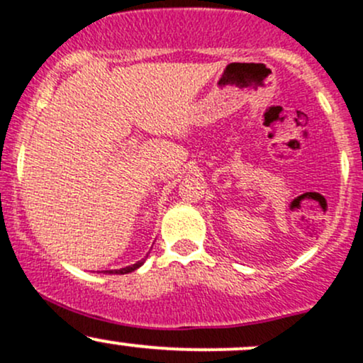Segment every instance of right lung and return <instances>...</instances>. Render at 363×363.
<instances>
[{
    "mask_svg": "<svg viewBox=\"0 0 363 363\" xmlns=\"http://www.w3.org/2000/svg\"><path fill=\"white\" fill-rule=\"evenodd\" d=\"M144 264V259L143 261H139V262H135V264H132V266H127V268H121V269H109V274H127V273H132V272H135L137 268H140V266Z\"/></svg>",
    "mask_w": 363,
    "mask_h": 363,
    "instance_id": "add662e5",
    "label": "right lung"
}]
</instances>
